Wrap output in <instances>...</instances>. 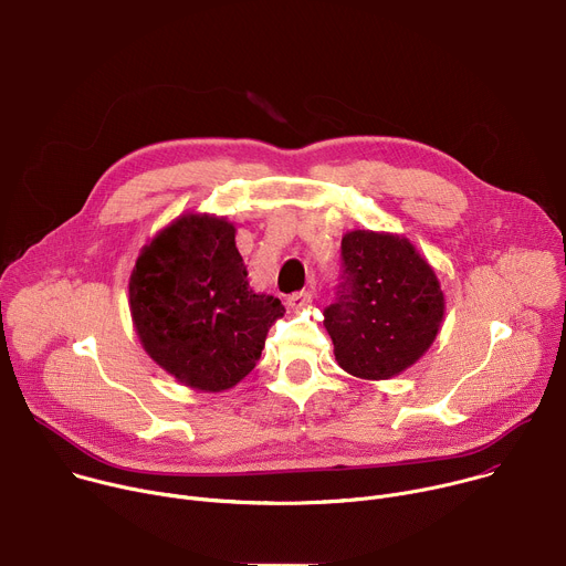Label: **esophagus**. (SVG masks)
Wrapping results in <instances>:
<instances>
[{
	"label": "esophagus",
	"mask_w": 566,
	"mask_h": 566,
	"mask_svg": "<svg viewBox=\"0 0 566 566\" xmlns=\"http://www.w3.org/2000/svg\"><path fill=\"white\" fill-rule=\"evenodd\" d=\"M311 300H313V291L306 289V291H300V293L289 295V297H286V306L293 308V311H300V308H304Z\"/></svg>",
	"instance_id": "esophagus-1"
}]
</instances>
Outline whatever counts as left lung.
<instances>
[{"mask_svg":"<svg viewBox=\"0 0 566 566\" xmlns=\"http://www.w3.org/2000/svg\"><path fill=\"white\" fill-rule=\"evenodd\" d=\"M338 297L325 329L338 365L365 380L412 367L434 343L446 311L434 269L406 237L352 230L343 237Z\"/></svg>","mask_w":566,"mask_h":566,"instance_id":"left-lung-1","label":"left lung"}]
</instances>
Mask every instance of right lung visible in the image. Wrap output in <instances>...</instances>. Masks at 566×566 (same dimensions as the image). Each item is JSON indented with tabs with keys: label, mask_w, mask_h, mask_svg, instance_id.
Listing matches in <instances>:
<instances>
[{
	"label": "right lung",
	"mask_w": 566,
	"mask_h": 566,
	"mask_svg": "<svg viewBox=\"0 0 566 566\" xmlns=\"http://www.w3.org/2000/svg\"><path fill=\"white\" fill-rule=\"evenodd\" d=\"M129 311L149 358L203 391L251 374L284 315L277 297L251 289L234 226L214 214H184L140 251Z\"/></svg>",
	"instance_id": "1"
}]
</instances>
